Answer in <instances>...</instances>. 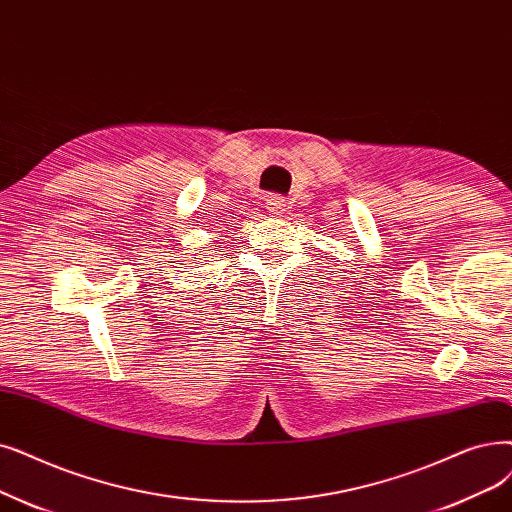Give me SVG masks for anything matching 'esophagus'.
<instances>
[{
	"mask_svg": "<svg viewBox=\"0 0 512 512\" xmlns=\"http://www.w3.org/2000/svg\"><path fill=\"white\" fill-rule=\"evenodd\" d=\"M265 207H268V211H270L272 215H280L286 205H284V198H282V196H270L268 203H265Z\"/></svg>",
	"mask_w": 512,
	"mask_h": 512,
	"instance_id": "1",
	"label": "esophagus"
}]
</instances>
